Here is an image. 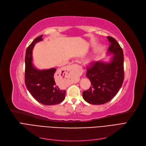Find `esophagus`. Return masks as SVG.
<instances>
[{
	"mask_svg": "<svg viewBox=\"0 0 146 146\" xmlns=\"http://www.w3.org/2000/svg\"><path fill=\"white\" fill-rule=\"evenodd\" d=\"M78 68V65L75 64H72L71 66H70L69 67V68H68V70H72L76 69H77Z\"/></svg>",
	"mask_w": 146,
	"mask_h": 146,
	"instance_id": "obj_1",
	"label": "esophagus"
}]
</instances>
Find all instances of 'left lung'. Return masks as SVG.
Masks as SVG:
<instances>
[{"label":"left lung","mask_w":146,"mask_h":146,"mask_svg":"<svg viewBox=\"0 0 146 146\" xmlns=\"http://www.w3.org/2000/svg\"><path fill=\"white\" fill-rule=\"evenodd\" d=\"M107 38L110 42L108 54L113 55L110 62L93 61L87 68L86 77L91 86L83 92V97L91 104L108 102L117 94L124 79L123 50L115 39L111 36Z\"/></svg>","instance_id":"8db88e82"}]
</instances>
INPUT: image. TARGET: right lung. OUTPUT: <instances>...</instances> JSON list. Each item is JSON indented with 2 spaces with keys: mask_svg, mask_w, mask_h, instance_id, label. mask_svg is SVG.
<instances>
[{
  "mask_svg": "<svg viewBox=\"0 0 146 146\" xmlns=\"http://www.w3.org/2000/svg\"><path fill=\"white\" fill-rule=\"evenodd\" d=\"M42 35L35 38L25 53V83L28 91L39 103L54 105L65 98L66 90L61 88L60 78L55 76V68L39 70L32 64V51L35 44L42 40Z\"/></svg>",
  "mask_w": 146,
  "mask_h": 146,
  "instance_id": "add662e5",
  "label": "right lung"
}]
</instances>
